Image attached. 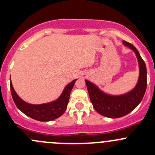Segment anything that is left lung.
<instances>
[{
    "instance_id": "1",
    "label": "left lung",
    "mask_w": 155,
    "mask_h": 155,
    "mask_svg": "<svg viewBox=\"0 0 155 155\" xmlns=\"http://www.w3.org/2000/svg\"><path fill=\"white\" fill-rule=\"evenodd\" d=\"M123 44L135 52L140 67V76L136 87L128 93L112 96L101 91L89 81L85 80L91 102L95 110L101 115L112 118L124 116L134 110L143 100L147 86V70L140 52L131 43L123 41Z\"/></svg>"
}]
</instances>
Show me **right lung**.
<instances>
[{"label":"right lung","mask_w":155,"mask_h":155,"mask_svg":"<svg viewBox=\"0 0 155 155\" xmlns=\"http://www.w3.org/2000/svg\"><path fill=\"white\" fill-rule=\"evenodd\" d=\"M76 81V79L72 81L65 87L58 99L48 104L34 105L25 102L18 96L10 81L11 94L17 108L26 115L40 121H52L63 115L67 109L70 92Z\"/></svg>","instance_id":"obj_1"}]
</instances>
